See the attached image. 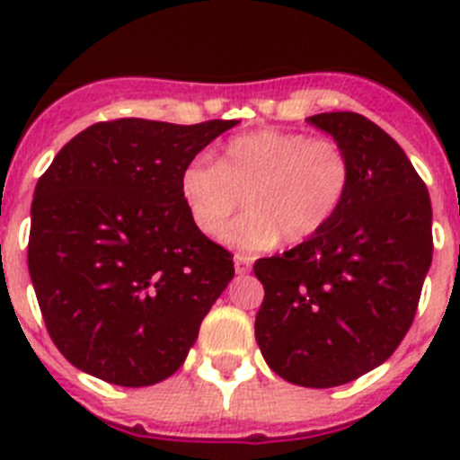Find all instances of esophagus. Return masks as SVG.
I'll return each mask as SVG.
<instances>
[{
	"mask_svg": "<svg viewBox=\"0 0 460 460\" xmlns=\"http://www.w3.org/2000/svg\"><path fill=\"white\" fill-rule=\"evenodd\" d=\"M251 267H253L251 258H246V255H242V253L234 255V270H237V274H249Z\"/></svg>",
	"mask_w": 460,
	"mask_h": 460,
	"instance_id": "esophagus-1",
	"label": "esophagus"
}]
</instances>
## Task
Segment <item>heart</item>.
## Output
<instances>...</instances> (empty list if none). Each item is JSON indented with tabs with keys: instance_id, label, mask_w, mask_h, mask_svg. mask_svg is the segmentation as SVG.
Listing matches in <instances>:
<instances>
[{
	"instance_id": "heart-1",
	"label": "heart",
	"mask_w": 460,
	"mask_h": 460,
	"mask_svg": "<svg viewBox=\"0 0 460 460\" xmlns=\"http://www.w3.org/2000/svg\"><path fill=\"white\" fill-rule=\"evenodd\" d=\"M352 164L334 137L262 128L227 140L217 165L193 158L180 177V193L202 233L221 234L243 205L249 211L227 227L239 249H270L280 239L306 242L318 234L350 190Z\"/></svg>"
}]
</instances>
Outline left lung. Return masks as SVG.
Returning a JSON list of instances; mask_svg holds the SVG:
<instances>
[{"label":"left lung","mask_w":460,"mask_h":460,"mask_svg":"<svg viewBox=\"0 0 460 460\" xmlns=\"http://www.w3.org/2000/svg\"><path fill=\"white\" fill-rule=\"evenodd\" d=\"M350 156L336 217L255 262L265 288L255 341L274 373L327 389L385 364L408 334L433 258L430 198L392 136L357 112L308 117Z\"/></svg>","instance_id":"1"}]
</instances>
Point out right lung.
I'll return each instance as SVG.
<instances>
[{"instance_id":"right-lung-1","label":"right lung","mask_w":460,"mask_h":460,"mask_svg":"<svg viewBox=\"0 0 460 460\" xmlns=\"http://www.w3.org/2000/svg\"><path fill=\"white\" fill-rule=\"evenodd\" d=\"M237 124L101 121L52 158L27 262L48 334L73 367L149 387L184 364L234 267L193 223L180 177Z\"/></svg>"}]
</instances>
